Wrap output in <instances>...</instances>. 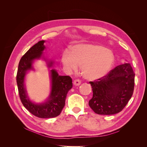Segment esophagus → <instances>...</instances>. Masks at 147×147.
<instances>
[{
    "instance_id": "obj_1",
    "label": "esophagus",
    "mask_w": 147,
    "mask_h": 147,
    "mask_svg": "<svg viewBox=\"0 0 147 147\" xmlns=\"http://www.w3.org/2000/svg\"><path fill=\"white\" fill-rule=\"evenodd\" d=\"M80 84H81V81L79 79H76L74 81V84L75 86H79L80 85Z\"/></svg>"
}]
</instances>
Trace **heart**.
I'll return each mask as SVG.
<instances>
[{
    "instance_id": "heart-1",
    "label": "heart",
    "mask_w": 147,
    "mask_h": 147,
    "mask_svg": "<svg viewBox=\"0 0 147 147\" xmlns=\"http://www.w3.org/2000/svg\"><path fill=\"white\" fill-rule=\"evenodd\" d=\"M61 61L69 72H76L81 66L83 76L89 80L99 79L109 72L114 62L113 53L107 48L93 43L78 44L65 51Z\"/></svg>"
}]
</instances>
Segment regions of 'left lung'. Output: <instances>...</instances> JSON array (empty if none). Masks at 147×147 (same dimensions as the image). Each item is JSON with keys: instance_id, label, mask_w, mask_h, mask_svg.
I'll return each mask as SVG.
<instances>
[{"instance_id": "8db88e82", "label": "left lung", "mask_w": 147, "mask_h": 147, "mask_svg": "<svg viewBox=\"0 0 147 147\" xmlns=\"http://www.w3.org/2000/svg\"><path fill=\"white\" fill-rule=\"evenodd\" d=\"M134 77L131 64L124 63L117 66L97 81L90 82L93 95L89 105L99 115L120 112L132 96Z\"/></svg>"}]
</instances>
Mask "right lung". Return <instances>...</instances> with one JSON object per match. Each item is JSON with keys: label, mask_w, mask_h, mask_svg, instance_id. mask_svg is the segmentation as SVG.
<instances>
[{"label": "right lung", "mask_w": 147, "mask_h": 147, "mask_svg": "<svg viewBox=\"0 0 147 147\" xmlns=\"http://www.w3.org/2000/svg\"><path fill=\"white\" fill-rule=\"evenodd\" d=\"M45 41H39L26 52L20 61L16 75V82L21 101L24 107L34 116L41 118H50L58 116L65 105L67 94L72 88V80L69 76H61L55 69L51 70V90L48 100L44 103L35 104L31 102L24 87L25 75L29 70L33 69L35 59L41 57L45 49ZM45 59V58H44ZM49 62L48 66H52Z\"/></svg>", "instance_id": "obj_1"}]
</instances>
